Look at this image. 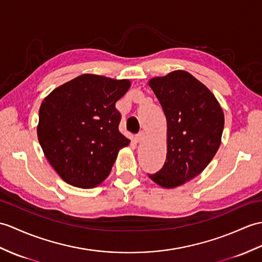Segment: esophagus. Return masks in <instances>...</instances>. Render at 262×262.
Wrapping results in <instances>:
<instances>
[{"label":"esophagus","mask_w":262,"mask_h":262,"mask_svg":"<svg viewBox=\"0 0 262 262\" xmlns=\"http://www.w3.org/2000/svg\"><path fill=\"white\" fill-rule=\"evenodd\" d=\"M145 137H146V134H145L144 132H141V133L138 134V135L135 136V141H136L137 143H141L142 141H144Z\"/></svg>","instance_id":"1"}]
</instances>
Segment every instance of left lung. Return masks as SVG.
I'll return each instance as SVG.
<instances>
[{
  "instance_id": "8db88e82",
  "label": "left lung",
  "mask_w": 262,
  "mask_h": 262,
  "mask_svg": "<svg viewBox=\"0 0 262 262\" xmlns=\"http://www.w3.org/2000/svg\"><path fill=\"white\" fill-rule=\"evenodd\" d=\"M165 114L166 161L149 179L162 187L174 188L191 181L209 165L220 147L224 115L214 95L195 77L175 70L151 78Z\"/></svg>"
}]
</instances>
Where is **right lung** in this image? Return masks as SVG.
<instances>
[{"instance_id":"1","label":"right lung","mask_w":262,"mask_h":262,"mask_svg":"<svg viewBox=\"0 0 262 262\" xmlns=\"http://www.w3.org/2000/svg\"><path fill=\"white\" fill-rule=\"evenodd\" d=\"M129 87L128 79L84 74L42 101L39 143L66 183L93 188L107 179L118 151L130 143L118 130L120 114L115 106Z\"/></svg>"}]
</instances>
